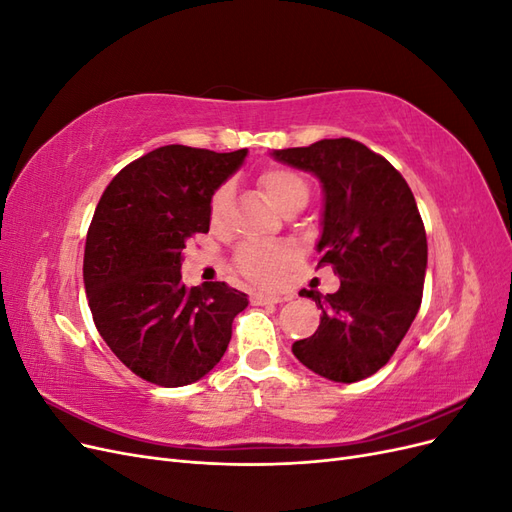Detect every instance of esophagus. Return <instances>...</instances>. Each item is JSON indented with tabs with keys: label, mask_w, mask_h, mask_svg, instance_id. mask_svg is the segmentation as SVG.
<instances>
[{
	"label": "esophagus",
	"mask_w": 512,
	"mask_h": 512,
	"mask_svg": "<svg viewBox=\"0 0 512 512\" xmlns=\"http://www.w3.org/2000/svg\"><path fill=\"white\" fill-rule=\"evenodd\" d=\"M292 299V294H269V292H254L252 294V303L254 305H269V303H282Z\"/></svg>",
	"instance_id": "esophagus-1"
}]
</instances>
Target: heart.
<instances>
[{
    "label": "heart",
    "instance_id": "heart-1",
    "mask_svg": "<svg viewBox=\"0 0 512 512\" xmlns=\"http://www.w3.org/2000/svg\"><path fill=\"white\" fill-rule=\"evenodd\" d=\"M258 183L262 192L269 198V203L286 213L290 209H303L309 198V185L297 170L286 166H271L262 170ZM230 207V190L226 185L211 196L209 203V220L211 226H222ZM294 258L292 247L284 243H247L243 245L235 262L237 269L256 284L275 286L284 280V275Z\"/></svg>",
    "mask_w": 512,
    "mask_h": 512
}]
</instances>
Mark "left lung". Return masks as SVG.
Instances as JSON below:
<instances>
[{
  "mask_svg": "<svg viewBox=\"0 0 512 512\" xmlns=\"http://www.w3.org/2000/svg\"><path fill=\"white\" fill-rule=\"evenodd\" d=\"M271 156L320 179L318 267L331 265L342 282L333 294L299 292L322 316L312 337L292 344V354L327 380H365L389 363L421 307L427 235L414 194L389 160L352 138Z\"/></svg>",
  "mask_w": 512,
  "mask_h": 512,
  "instance_id": "obj_1",
  "label": "left lung"
}]
</instances>
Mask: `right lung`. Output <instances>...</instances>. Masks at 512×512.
Segmentation results:
<instances>
[{
    "instance_id": "add662e5",
    "label": "right lung",
    "mask_w": 512,
    "mask_h": 512,
    "mask_svg": "<svg viewBox=\"0 0 512 512\" xmlns=\"http://www.w3.org/2000/svg\"><path fill=\"white\" fill-rule=\"evenodd\" d=\"M247 149L215 153L166 145L121 168L87 230L83 282L106 346L138 378L166 389L220 363L247 294L181 282L183 247L209 232L213 192Z\"/></svg>"
}]
</instances>
